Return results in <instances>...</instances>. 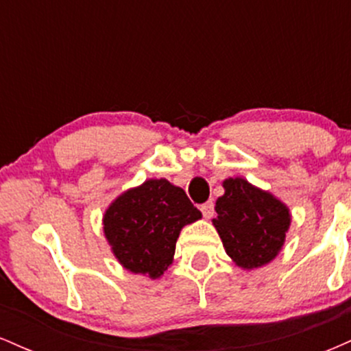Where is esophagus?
<instances>
[{"mask_svg":"<svg viewBox=\"0 0 351 351\" xmlns=\"http://www.w3.org/2000/svg\"><path fill=\"white\" fill-rule=\"evenodd\" d=\"M199 209H201V213H203V216L209 219V217L215 215V203H213V201H206L204 204H201Z\"/></svg>","mask_w":351,"mask_h":351,"instance_id":"esophagus-1","label":"esophagus"}]
</instances>
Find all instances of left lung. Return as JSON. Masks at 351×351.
<instances>
[{
	"instance_id": "8db88e82",
	"label": "left lung",
	"mask_w": 351,
	"mask_h": 351,
	"mask_svg": "<svg viewBox=\"0 0 351 351\" xmlns=\"http://www.w3.org/2000/svg\"><path fill=\"white\" fill-rule=\"evenodd\" d=\"M223 186L226 193L216 201L213 224L228 256L244 269L271 263L291 224L289 209L243 178H229Z\"/></svg>"
}]
</instances>
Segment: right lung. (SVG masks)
I'll list each match as a JSON object with an SVG mask.
<instances>
[{
  "instance_id": "1",
  "label": "right lung",
  "mask_w": 351,
  "mask_h": 351,
  "mask_svg": "<svg viewBox=\"0 0 351 351\" xmlns=\"http://www.w3.org/2000/svg\"><path fill=\"white\" fill-rule=\"evenodd\" d=\"M199 217L183 189L163 178L148 180L112 203L104 232L125 269L156 279L171 264L181 228Z\"/></svg>"
}]
</instances>
